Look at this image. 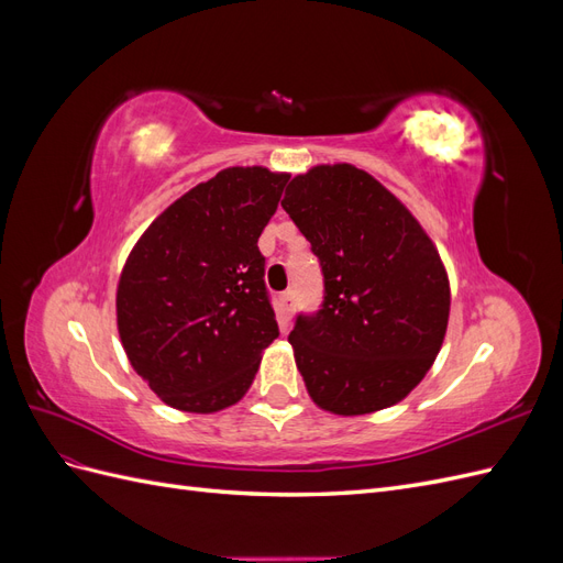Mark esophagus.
<instances>
[{
    "instance_id": "34e87169",
    "label": "esophagus",
    "mask_w": 563,
    "mask_h": 563,
    "mask_svg": "<svg viewBox=\"0 0 563 563\" xmlns=\"http://www.w3.org/2000/svg\"><path fill=\"white\" fill-rule=\"evenodd\" d=\"M294 305H296V300H294L291 291H286V294L279 296V317H282L284 327H286L288 319H291V314H294Z\"/></svg>"
}]
</instances>
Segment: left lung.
<instances>
[{
	"mask_svg": "<svg viewBox=\"0 0 563 563\" xmlns=\"http://www.w3.org/2000/svg\"><path fill=\"white\" fill-rule=\"evenodd\" d=\"M284 211L317 255L323 298L288 333L314 404L362 416L401 401L430 371L449 323L439 253L404 203L362 168L317 166Z\"/></svg>",
	"mask_w": 563,
	"mask_h": 563,
	"instance_id": "obj_1",
	"label": "left lung"
}]
</instances>
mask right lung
<instances>
[{
    "instance_id": "right-lung-1",
    "label": "right lung",
    "mask_w": 563,
    "mask_h": 563,
    "mask_svg": "<svg viewBox=\"0 0 563 563\" xmlns=\"http://www.w3.org/2000/svg\"><path fill=\"white\" fill-rule=\"evenodd\" d=\"M286 183L263 166L225 168L133 246L117 288L119 338L168 406L213 413L240 401L279 335L258 236Z\"/></svg>"
}]
</instances>
